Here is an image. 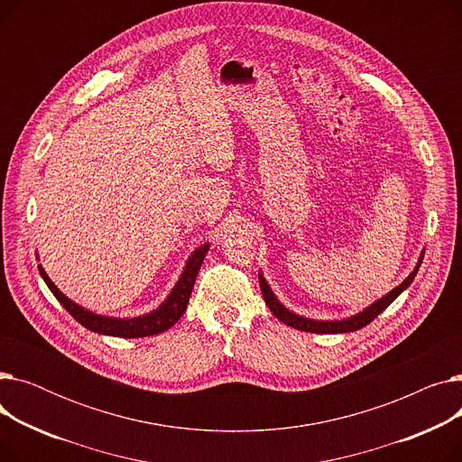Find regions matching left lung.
<instances>
[{
  "label": "left lung",
  "mask_w": 462,
  "mask_h": 462,
  "mask_svg": "<svg viewBox=\"0 0 462 462\" xmlns=\"http://www.w3.org/2000/svg\"><path fill=\"white\" fill-rule=\"evenodd\" d=\"M421 262H423V253H421V256H420V262H418V265H416V270L411 272L397 288H393L390 294L383 296V298L378 300V301H374L371 307H367L363 312L356 314V317L346 319V320H335V322L309 320V319L298 317V314H294V312H290L286 307H282V305L279 303V300H277L275 294L272 292V288L268 286V282H265V279L262 277V273H258V279H260V290H262V296H263V300H265V305H268L270 310L275 314V317H277L281 322H284L286 326H292L294 329H301V331H309V333H348V331H357V329H361V328H365L367 324H371V322L378 317V314H380L383 309L390 307V305L397 300V296H399L401 292H404V290L411 284V281H414V277H416V273H418V270H420Z\"/></svg>",
  "instance_id": "1"
}]
</instances>
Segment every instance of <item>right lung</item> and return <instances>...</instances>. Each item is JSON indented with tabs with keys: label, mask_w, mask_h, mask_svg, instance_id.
<instances>
[{
	"label": "right lung",
	"mask_w": 462,
	"mask_h": 462,
	"mask_svg": "<svg viewBox=\"0 0 462 462\" xmlns=\"http://www.w3.org/2000/svg\"><path fill=\"white\" fill-rule=\"evenodd\" d=\"M209 245H202L197 251H194L185 265V270L178 281V284L174 286L172 292L164 300V303L155 309L150 314H143V317L138 319H108V317H101V314H95L86 310L84 307L77 305L75 301H70L67 296H63L60 290L56 288V284L48 279V275L44 273V270L39 265L41 277L44 279L46 286L51 288V292L56 296V300L69 310V314L77 322H80L84 328H88L89 331L101 333V335H112V337H124V338H136V337H150V335H157L166 331L168 328H172L181 317L187 309L190 292L194 281H197L200 265L206 258Z\"/></svg>",
	"instance_id": "obj_1"
}]
</instances>
